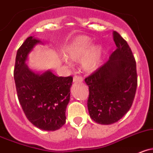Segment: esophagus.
I'll list each match as a JSON object with an SVG mask.
<instances>
[{
	"mask_svg": "<svg viewBox=\"0 0 153 153\" xmlns=\"http://www.w3.org/2000/svg\"><path fill=\"white\" fill-rule=\"evenodd\" d=\"M74 82H82V78L79 76H74V79H73Z\"/></svg>",
	"mask_w": 153,
	"mask_h": 153,
	"instance_id": "1",
	"label": "esophagus"
}]
</instances>
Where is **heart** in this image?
<instances>
[{
  "instance_id": "1",
  "label": "heart",
  "mask_w": 153,
  "mask_h": 153,
  "mask_svg": "<svg viewBox=\"0 0 153 153\" xmlns=\"http://www.w3.org/2000/svg\"><path fill=\"white\" fill-rule=\"evenodd\" d=\"M65 56L71 62L80 61L84 71L91 73L97 70L102 62L103 51L99 45H92V42L85 36H79L72 40L65 49Z\"/></svg>"
}]
</instances>
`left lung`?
<instances>
[{
    "label": "left lung",
    "mask_w": 153,
    "mask_h": 153,
    "mask_svg": "<svg viewBox=\"0 0 153 153\" xmlns=\"http://www.w3.org/2000/svg\"><path fill=\"white\" fill-rule=\"evenodd\" d=\"M116 49L109 60L85 78L89 96L88 110L95 123L110 125L130 110L137 85L136 62L127 42L113 32Z\"/></svg>",
    "instance_id": "left-lung-1"
}]
</instances>
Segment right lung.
<instances>
[{
  "label": "right lung",
  "mask_w": 153,
  "mask_h": 153,
  "mask_svg": "<svg viewBox=\"0 0 153 153\" xmlns=\"http://www.w3.org/2000/svg\"><path fill=\"white\" fill-rule=\"evenodd\" d=\"M37 44L44 43L34 36L29 37L17 51L14 68L17 95L32 124L41 130L56 131L66 123L65 112L73 77L57 76L51 71L37 72L29 68L27 57Z\"/></svg>",
  "instance_id": "obj_1"
}]
</instances>
